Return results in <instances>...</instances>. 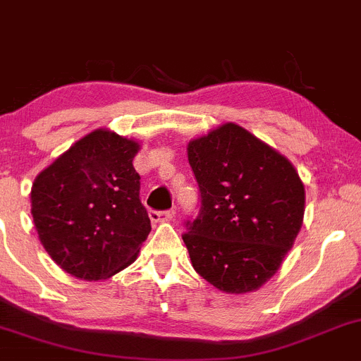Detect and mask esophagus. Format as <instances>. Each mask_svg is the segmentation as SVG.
Returning <instances> with one entry per match:
<instances>
[{
    "label": "esophagus",
    "mask_w": 361,
    "mask_h": 361,
    "mask_svg": "<svg viewBox=\"0 0 361 361\" xmlns=\"http://www.w3.org/2000/svg\"><path fill=\"white\" fill-rule=\"evenodd\" d=\"M173 217H176V212L173 210H165V212L149 210V219L153 222H166V221H172Z\"/></svg>",
    "instance_id": "esophagus-1"
}]
</instances>
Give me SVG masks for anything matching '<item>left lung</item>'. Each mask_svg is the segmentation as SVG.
<instances>
[{
  "label": "left lung",
  "mask_w": 361,
  "mask_h": 361,
  "mask_svg": "<svg viewBox=\"0 0 361 361\" xmlns=\"http://www.w3.org/2000/svg\"><path fill=\"white\" fill-rule=\"evenodd\" d=\"M200 210L182 235L192 267L215 288L262 287L292 248L304 217V185L285 156L235 123L188 146Z\"/></svg>",
  "instance_id": "left-lung-1"
}]
</instances>
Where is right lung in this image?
<instances>
[{"instance_id":"1","label":"right lung","mask_w":361,"mask_h":361,"mask_svg":"<svg viewBox=\"0 0 361 361\" xmlns=\"http://www.w3.org/2000/svg\"><path fill=\"white\" fill-rule=\"evenodd\" d=\"M139 151L95 130L44 169L31 189V214L44 250L73 276L97 281L125 269L151 231L140 202Z\"/></svg>"}]
</instances>
